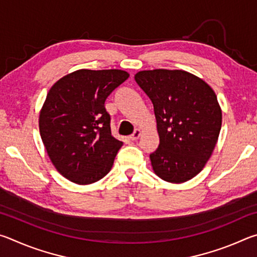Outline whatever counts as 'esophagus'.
Instances as JSON below:
<instances>
[{
	"label": "esophagus",
	"mask_w": 257,
	"mask_h": 257,
	"mask_svg": "<svg viewBox=\"0 0 257 257\" xmlns=\"http://www.w3.org/2000/svg\"><path fill=\"white\" fill-rule=\"evenodd\" d=\"M141 134H142L141 129H136L134 132V134L132 135V136H130V139H132V141H137V139L141 137Z\"/></svg>",
	"instance_id": "1"
}]
</instances>
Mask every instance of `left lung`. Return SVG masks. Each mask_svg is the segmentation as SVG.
Segmentation results:
<instances>
[{
    "label": "left lung",
    "instance_id": "obj_1",
    "mask_svg": "<svg viewBox=\"0 0 257 257\" xmlns=\"http://www.w3.org/2000/svg\"><path fill=\"white\" fill-rule=\"evenodd\" d=\"M135 80L154 106L160 137L150 155L154 173L172 184L193 179L211 158L222 124L214 90L185 70H143Z\"/></svg>",
    "mask_w": 257,
    "mask_h": 257
}]
</instances>
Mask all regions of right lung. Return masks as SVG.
I'll return each mask as SVG.
<instances>
[{
    "instance_id": "right-lung-1",
    "label": "right lung",
    "mask_w": 257,
    "mask_h": 257,
    "mask_svg": "<svg viewBox=\"0 0 257 257\" xmlns=\"http://www.w3.org/2000/svg\"><path fill=\"white\" fill-rule=\"evenodd\" d=\"M128 78L119 69H80L51 87L38 125L52 164L68 180L89 185L110 172L122 142L111 135L104 102Z\"/></svg>"
}]
</instances>
